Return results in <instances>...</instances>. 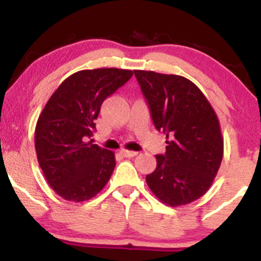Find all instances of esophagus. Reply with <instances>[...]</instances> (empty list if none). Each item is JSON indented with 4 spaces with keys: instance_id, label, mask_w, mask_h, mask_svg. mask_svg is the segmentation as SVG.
I'll list each match as a JSON object with an SVG mask.
<instances>
[{
    "instance_id": "esophagus-1",
    "label": "esophagus",
    "mask_w": 261,
    "mask_h": 261,
    "mask_svg": "<svg viewBox=\"0 0 261 261\" xmlns=\"http://www.w3.org/2000/svg\"><path fill=\"white\" fill-rule=\"evenodd\" d=\"M121 155L125 158H134L138 155V152L136 151H130V150H121Z\"/></svg>"
}]
</instances>
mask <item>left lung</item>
Instances as JSON below:
<instances>
[{
	"mask_svg": "<svg viewBox=\"0 0 261 261\" xmlns=\"http://www.w3.org/2000/svg\"><path fill=\"white\" fill-rule=\"evenodd\" d=\"M156 130L167 135V151L146 175L150 191L170 207L201 198L212 186L223 156L215 110L192 81L152 70H134Z\"/></svg>",
	"mask_w": 261,
	"mask_h": 261,
	"instance_id": "8db88e82",
	"label": "left lung"
}]
</instances>
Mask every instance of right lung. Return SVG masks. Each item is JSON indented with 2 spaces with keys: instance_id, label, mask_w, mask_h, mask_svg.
<instances>
[{
  "instance_id": "obj_1",
  "label": "right lung",
  "mask_w": 261,
  "mask_h": 261,
  "mask_svg": "<svg viewBox=\"0 0 261 261\" xmlns=\"http://www.w3.org/2000/svg\"><path fill=\"white\" fill-rule=\"evenodd\" d=\"M133 74L118 68L80 70L62 82L39 116V165L49 186L65 201H88L111 178L115 152L86 140L93 135L102 102Z\"/></svg>"
}]
</instances>
